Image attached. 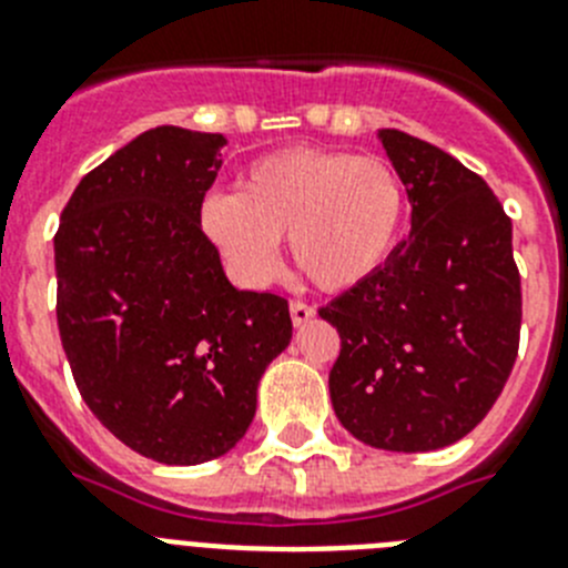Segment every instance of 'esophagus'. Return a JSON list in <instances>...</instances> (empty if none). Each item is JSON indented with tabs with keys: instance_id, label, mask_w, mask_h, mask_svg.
Wrapping results in <instances>:
<instances>
[{
	"instance_id": "obj_1",
	"label": "esophagus",
	"mask_w": 568,
	"mask_h": 568,
	"mask_svg": "<svg viewBox=\"0 0 568 568\" xmlns=\"http://www.w3.org/2000/svg\"><path fill=\"white\" fill-rule=\"evenodd\" d=\"M290 315H293L295 327H301V324H307V321L315 318V307H310L304 301H293L290 304Z\"/></svg>"
}]
</instances>
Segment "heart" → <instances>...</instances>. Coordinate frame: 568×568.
<instances>
[{
  "label": "heart",
  "instance_id": "b5f03b06",
  "mask_svg": "<svg viewBox=\"0 0 568 568\" xmlns=\"http://www.w3.org/2000/svg\"><path fill=\"white\" fill-rule=\"evenodd\" d=\"M406 187L398 170L375 155L290 148L261 155L239 190L202 199L199 222L230 273L264 284L290 239L295 267L324 293H341L378 273L406 224Z\"/></svg>",
  "mask_w": 568,
  "mask_h": 568
}]
</instances>
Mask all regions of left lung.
<instances>
[{
    "label": "left lung",
    "instance_id": "1",
    "mask_svg": "<svg viewBox=\"0 0 568 568\" xmlns=\"http://www.w3.org/2000/svg\"><path fill=\"white\" fill-rule=\"evenodd\" d=\"M413 204L384 267L321 307L341 335L329 398L344 429L386 453L469 435L504 393L520 338L511 222L478 173L404 130H378Z\"/></svg>",
    "mask_w": 568,
    "mask_h": 568
}]
</instances>
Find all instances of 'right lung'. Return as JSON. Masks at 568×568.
<instances>
[{
  "label": "right lung",
  "mask_w": 568,
  "mask_h": 568,
  "mask_svg": "<svg viewBox=\"0 0 568 568\" xmlns=\"http://www.w3.org/2000/svg\"><path fill=\"white\" fill-rule=\"evenodd\" d=\"M224 144L173 124L135 135L79 182L53 239L59 335L84 404L170 466L244 438L261 375L293 338L287 301L235 290L199 222Z\"/></svg>",
  "instance_id": "right-lung-1"
}]
</instances>
